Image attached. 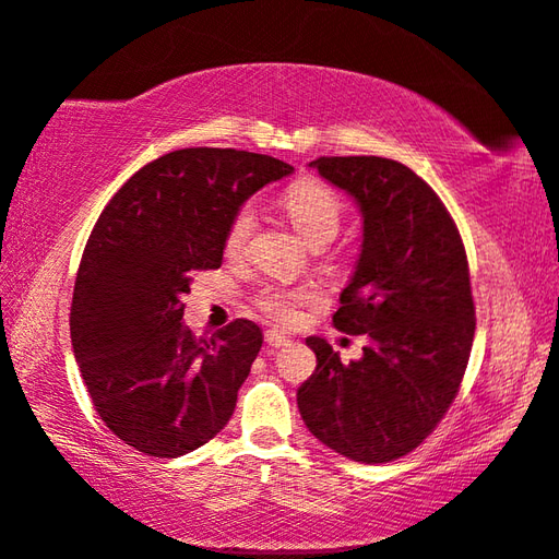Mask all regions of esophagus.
Masks as SVG:
<instances>
[{
    "mask_svg": "<svg viewBox=\"0 0 559 559\" xmlns=\"http://www.w3.org/2000/svg\"><path fill=\"white\" fill-rule=\"evenodd\" d=\"M264 341H267L272 348H285V346H289L292 338L287 334H282V331H277V329H270L267 334H264Z\"/></svg>",
    "mask_w": 559,
    "mask_h": 559,
    "instance_id": "obj_1",
    "label": "esophagus"
}]
</instances>
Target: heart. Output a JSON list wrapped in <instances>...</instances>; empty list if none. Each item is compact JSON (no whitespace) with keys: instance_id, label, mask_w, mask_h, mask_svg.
I'll return each instance as SVG.
<instances>
[{"instance_id":"b5f03b06","label":"heart","mask_w":559,"mask_h":559,"mask_svg":"<svg viewBox=\"0 0 559 559\" xmlns=\"http://www.w3.org/2000/svg\"><path fill=\"white\" fill-rule=\"evenodd\" d=\"M285 209L292 223H295V228L309 245H326L329 240H334L341 228V221H344V205H341L338 195L326 183L314 179H301L292 183L285 193ZM252 230L254 209L250 203H245L235 211L228 223V230H225V250L230 254L242 252ZM309 301L311 295L305 289L272 287L264 289L258 297V307L270 319L280 321V324H295L299 319V309L309 305Z\"/></svg>"}]
</instances>
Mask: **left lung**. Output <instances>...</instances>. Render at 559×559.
I'll return each instance as SVG.
<instances>
[{
    "mask_svg": "<svg viewBox=\"0 0 559 559\" xmlns=\"http://www.w3.org/2000/svg\"><path fill=\"white\" fill-rule=\"evenodd\" d=\"M309 166L358 205L360 252L334 324L368 344L341 364L309 336L317 370L297 405L336 454L385 464L432 432L464 378L476 329L466 252L444 203L405 164L319 156Z\"/></svg>",
    "mask_w": 559,
    "mask_h": 559,
    "instance_id": "8db88e82",
    "label": "left lung"
}]
</instances>
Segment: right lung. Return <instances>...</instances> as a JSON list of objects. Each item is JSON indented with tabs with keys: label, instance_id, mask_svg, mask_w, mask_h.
Wrapping results in <instances>:
<instances>
[{
	"label": "right lung",
	"instance_id": "add662e5",
	"mask_svg": "<svg viewBox=\"0 0 559 559\" xmlns=\"http://www.w3.org/2000/svg\"><path fill=\"white\" fill-rule=\"evenodd\" d=\"M292 171L267 154L176 150L130 176L97 218L75 277L71 344L97 415L136 452L183 456L228 425L262 331L235 319L195 338L181 299L195 270L221 267L235 211Z\"/></svg>",
	"mask_w": 559,
	"mask_h": 559
}]
</instances>
